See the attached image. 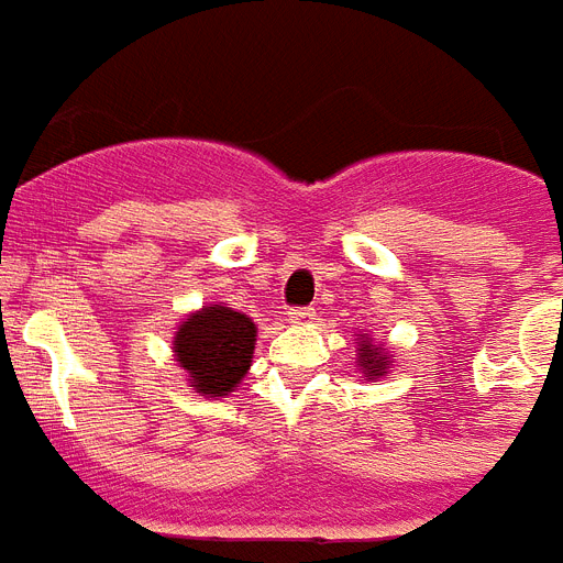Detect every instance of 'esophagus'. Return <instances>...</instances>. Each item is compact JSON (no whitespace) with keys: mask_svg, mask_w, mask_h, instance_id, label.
<instances>
[{"mask_svg":"<svg viewBox=\"0 0 563 563\" xmlns=\"http://www.w3.org/2000/svg\"><path fill=\"white\" fill-rule=\"evenodd\" d=\"M286 321L295 323V327H306V323L314 321V309H309V306H303V309H289Z\"/></svg>","mask_w":563,"mask_h":563,"instance_id":"esophagus-1","label":"esophagus"}]
</instances>
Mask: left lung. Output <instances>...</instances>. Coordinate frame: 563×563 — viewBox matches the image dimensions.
<instances>
[{
  "mask_svg": "<svg viewBox=\"0 0 563 563\" xmlns=\"http://www.w3.org/2000/svg\"><path fill=\"white\" fill-rule=\"evenodd\" d=\"M355 355H358L355 364H358L361 378H364V382L385 378L393 367V358H396V355H390L385 341H373L367 332H361V335L355 338Z\"/></svg>",
  "mask_w": 563,
  "mask_h": 563,
  "instance_id": "8db88e82",
  "label": "left lung"
}]
</instances>
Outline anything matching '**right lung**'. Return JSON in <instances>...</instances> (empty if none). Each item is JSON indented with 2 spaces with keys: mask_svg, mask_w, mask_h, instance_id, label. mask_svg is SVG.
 Masks as SVG:
<instances>
[{
  "mask_svg": "<svg viewBox=\"0 0 563 563\" xmlns=\"http://www.w3.org/2000/svg\"><path fill=\"white\" fill-rule=\"evenodd\" d=\"M257 323L225 303H208L185 314L173 335V358L185 369L190 390L217 399L231 396L251 369Z\"/></svg>",
  "mask_w": 563,
  "mask_h": 563,
  "instance_id": "right-lung-1",
  "label": "right lung"
}]
</instances>
